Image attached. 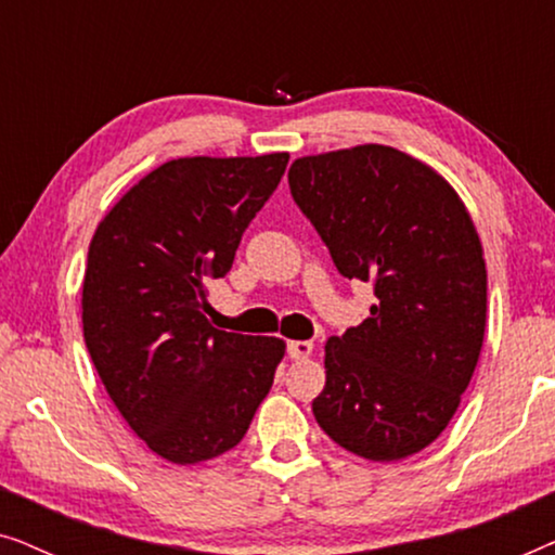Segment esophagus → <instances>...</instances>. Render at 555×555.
Listing matches in <instances>:
<instances>
[{
	"label": "esophagus",
	"instance_id": "esophagus-1",
	"mask_svg": "<svg viewBox=\"0 0 555 555\" xmlns=\"http://www.w3.org/2000/svg\"><path fill=\"white\" fill-rule=\"evenodd\" d=\"M310 353H313V344L310 340H287V356L291 359H308Z\"/></svg>",
	"mask_w": 555,
	"mask_h": 555
}]
</instances>
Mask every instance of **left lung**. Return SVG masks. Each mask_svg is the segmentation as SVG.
<instances>
[{
	"instance_id": "obj_1",
	"label": "left lung",
	"mask_w": 555,
	"mask_h": 555,
	"mask_svg": "<svg viewBox=\"0 0 555 555\" xmlns=\"http://www.w3.org/2000/svg\"><path fill=\"white\" fill-rule=\"evenodd\" d=\"M287 184L340 275L376 295L325 344L315 420L359 457L404 460L442 435L480 359L488 272L473 219L435 169L378 143L302 156Z\"/></svg>"
}]
</instances>
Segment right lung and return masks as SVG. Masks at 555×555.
Masks as SVG:
<instances>
[{
  "label": "right lung",
  "mask_w": 555,
  "mask_h": 555,
  "mask_svg": "<svg viewBox=\"0 0 555 555\" xmlns=\"http://www.w3.org/2000/svg\"><path fill=\"white\" fill-rule=\"evenodd\" d=\"M287 154L173 158L124 194L93 234L82 336L135 435L173 465L240 444L268 397L280 338L211 328L207 285L283 179Z\"/></svg>",
  "instance_id": "1"
}]
</instances>
